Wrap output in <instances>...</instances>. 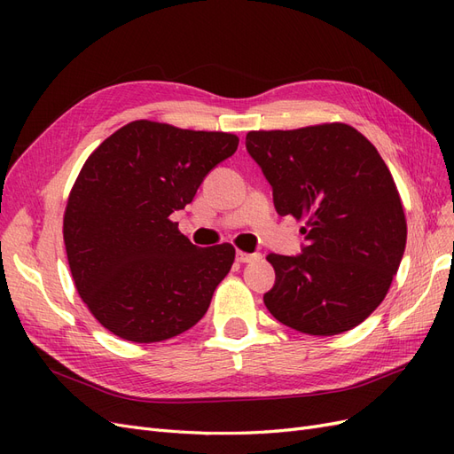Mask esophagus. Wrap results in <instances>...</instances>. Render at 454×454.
<instances>
[{
    "mask_svg": "<svg viewBox=\"0 0 454 454\" xmlns=\"http://www.w3.org/2000/svg\"><path fill=\"white\" fill-rule=\"evenodd\" d=\"M261 257V254H248V252H240V250H237V261H240V263H250V261H255V259H259Z\"/></svg>",
    "mask_w": 454,
    "mask_h": 454,
    "instance_id": "obj_1",
    "label": "esophagus"
}]
</instances>
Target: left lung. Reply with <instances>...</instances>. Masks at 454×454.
Returning <instances> with one entry per match:
<instances>
[{"instance_id":"1","label":"left lung","mask_w":454,"mask_h":454,"mask_svg":"<svg viewBox=\"0 0 454 454\" xmlns=\"http://www.w3.org/2000/svg\"><path fill=\"white\" fill-rule=\"evenodd\" d=\"M246 149L277 212L305 219L299 255H267L277 280L265 307L309 335L362 324L387 297L407 240L402 199L379 151L345 122L254 130Z\"/></svg>"}]
</instances>
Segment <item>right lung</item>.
<instances>
[{
	"label": "right lung",
	"instance_id": "add662e5",
	"mask_svg": "<svg viewBox=\"0 0 454 454\" xmlns=\"http://www.w3.org/2000/svg\"><path fill=\"white\" fill-rule=\"evenodd\" d=\"M237 147L235 134L132 121L83 164L66 206L64 244L81 299L114 335L167 340L208 310L235 248H199L170 214Z\"/></svg>",
	"mask_w": 454,
	"mask_h": 454
}]
</instances>
